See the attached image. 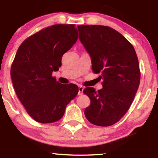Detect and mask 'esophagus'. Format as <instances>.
<instances>
[{"mask_svg":"<svg viewBox=\"0 0 158 158\" xmlns=\"http://www.w3.org/2000/svg\"><path fill=\"white\" fill-rule=\"evenodd\" d=\"M83 89H84V87L82 85H79L78 86V95L79 96H81L83 94Z\"/></svg>","mask_w":158,"mask_h":158,"instance_id":"34e87169","label":"esophagus"}]
</instances>
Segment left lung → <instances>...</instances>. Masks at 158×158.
Returning a JSON list of instances; mask_svg holds the SVG:
<instances>
[{
    "label": "left lung",
    "instance_id": "1",
    "mask_svg": "<svg viewBox=\"0 0 158 158\" xmlns=\"http://www.w3.org/2000/svg\"><path fill=\"white\" fill-rule=\"evenodd\" d=\"M79 39L91 57L93 72L101 73L103 88L83 93L90 104L84 111L91 124L111 126L128 111L140 82L139 61L132 44L119 32L101 25L77 26Z\"/></svg>",
    "mask_w": 158,
    "mask_h": 158
}]
</instances>
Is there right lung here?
Wrapping results in <instances>:
<instances>
[{
	"mask_svg": "<svg viewBox=\"0 0 158 158\" xmlns=\"http://www.w3.org/2000/svg\"><path fill=\"white\" fill-rule=\"evenodd\" d=\"M77 37L75 24H55L29 36L17 50L10 68L12 83L27 114L36 122H57L77 95L76 85H63L52 76Z\"/></svg>",
	"mask_w": 158,
	"mask_h": 158,
	"instance_id": "1",
	"label": "right lung"
}]
</instances>
